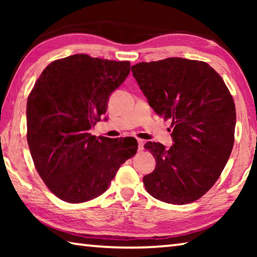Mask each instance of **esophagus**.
I'll return each mask as SVG.
<instances>
[{"mask_svg": "<svg viewBox=\"0 0 257 257\" xmlns=\"http://www.w3.org/2000/svg\"><path fill=\"white\" fill-rule=\"evenodd\" d=\"M144 141H142V139H138V152L139 153H142L143 151H144Z\"/></svg>", "mask_w": 257, "mask_h": 257, "instance_id": "34e87169", "label": "esophagus"}]
</instances>
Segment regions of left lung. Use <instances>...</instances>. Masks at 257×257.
<instances>
[{"instance_id": "left-lung-1", "label": "left lung", "mask_w": 257, "mask_h": 257, "mask_svg": "<svg viewBox=\"0 0 257 257\" xmlns=\"http://www.w3.org/2000/svg\"><path fill=\"white\" fill-rule=\"evenodd\" d=\"M151 107L172 121L173 144L149 142L156 161L143 178L154 198L175 205L195 202L211 189L231 154L236 107L222 78L207 63L169 58L132 67Z\"/></svg>"}]
</instances>
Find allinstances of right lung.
Here are the masks:
<instances>
[{"mask_svg":"<svg viewBox=\"0 0 257 257\" xmlns=\"http://www.w3.org/2000/svg\"><path fill=\"white\" fill-rule=\"evenodd\" d=\"M129 72L128 61L75 54L50 63L35 82L27 101L28 146L43 181L62 201L102 195L136 154V139L89 134Z\"/></svg>","mask_w":257,"mask_h":257,"instance_id":"1","label":"right lung"}]
</instances>
